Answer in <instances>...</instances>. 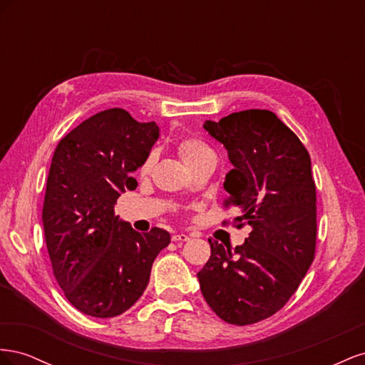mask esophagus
<instances>
[{
	"label": "esophagus",
	"mask_w": 365,
	"mask_h": 365,
	"mask_svg": "<svg viewBox=\"0 0 365 365\" xmlns=\"http://www.w3.org/2000/svg\"><path fill=\"white\" fill-rule=\"evenodd\" d=\"M172 240L173 242H187V240H190V237L187 236V235H184V233H181V235H173Z\"/></svg>",
	"instance_id": "34e87169"
}]
</instances>
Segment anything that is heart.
I'll return each instance as SVG.
<instances>
[{
  "mask_svg": "<svg viewBox=\"0 0 365 365\" xmlns=\"http://www.w3.org/2000/svg\"><path fill=\"white\" fill-rule=\"evenodd\" d=\"M178 153L182 158V161L185 163L187 168L192 170L195 165L200 164L204 158L213 155V150L210 149L204 141L187 137V138H182L178 141ZM153 164H155V152L152 150L148 153V157L140 165V175L141 176L149 175L153 168Z\"/></svg>",
  "mask_w": 365,
  "mask_h": 365,
  "instance_id": "1",
  "label": "heart"
}]
</instances>
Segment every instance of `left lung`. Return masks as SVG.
I'll return each instance as SVG.
<instances>
[{
  "label": "left lung",
  "instance_id": "1",
  "mask_svg": "<svg viewBox=\"0 0 365 365\" xmlns=\"http://www.w3.org/2000/svg\"><path fill=\"white\" fill-rule=\"evenodd\" d=\"M204 129L222 143L235 169L225 176L224 207L236 205L235 227H251L245 244L212 247L197 272L212 311L248 326L288 303L315 259L317 192L311 157L294 132L268 109L233 113ZM224 224H228L224 220Z\"/></svg>",
  "mask_w": 365,
  "mask_h": 365
}]
</instances>
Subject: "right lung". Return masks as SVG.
Returning <instances> with one entry per match:
<instances>
[{"label":"right lung","mask_w":365,"mask_h":365,"mask_svg":"<svg viewBox=\"0 0 365 365\" xmlns=\"http://www.w3.org/2000/svg\"><path fill=\"white\" fill-rule=\"evenodd\" d=\"M158 138L155 121L138 123L121 108L105 109L65 135L54 150L43 197V233L53 274L85 315L126 312L150 279L168 231L138 233L114 215L121 192L135 190L132 172Z\"/></svg>","instance_id":"1"}]
</instances>
